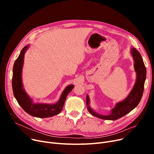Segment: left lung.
I'll list each match as a JSON object with an SVG mask.
<instances>
[{"label":"left lung","mask_w":154,"mask_h":154,"mask_svg":"<svg viewBox=\"0 0 154 154\" xmlns=\"http://www.w3.org/2000/svg\"><path fill=\"white\" fill-rule=\"evenodd\" d=\"M131 54L134 59V69L137 75L136 81L132 91L124 100L116 103V106L110 110L109 115H101L93 110L89 106V97L87 95L86 103L87 110L92 116L103 120H116L132 111L140 102L143 95L144 84L146 79V68L140 54L135 48H131Z\"/></svg>","instance_id":"left-lung-1"}]
</instances>
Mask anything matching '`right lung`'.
<instances>
[{"mask_svg": "<svg viewBox=\"0 0 154 154\" xmlns=\"http://www.w3.org/2000/svg\"><path fill=\"white\" fill-rule=\"evenodd\" d=\"M29 47V45L28 44L22 48L14 64L12 84L15 98L23 110L33 117L47 118L57 115L62 111L67 96L74 88V85H69L65 88L59 100L55 103L34 102L32 99L24 90L22 79L24 55Z\"/></svg>", "mask_w": 154, "mask_h": 154, "instance_id": "right-lung-1", "label": "right lung"}]
</instances>
